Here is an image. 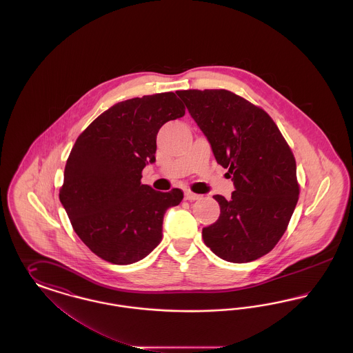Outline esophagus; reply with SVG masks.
<instances>
[{
  "label": "esophagus",
  "mask_w": 353,
  "mask_h": 353,
  "mask_svg": "<svg viewBox=\"0 0 353 353\" xmlns=\"http://www.w3.org/2000/svg\"><path fill=\"white\" fill-rule=\"evenodd\" d=\"M200 197H201L200 194H196V193H193L190 190L185 192V200H188V201H194V200H199Z\"/></svg>",
  "instance_id": "1"
}]
</instances>
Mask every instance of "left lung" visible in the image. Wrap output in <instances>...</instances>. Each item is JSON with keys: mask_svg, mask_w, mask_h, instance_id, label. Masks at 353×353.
I'll return each mask as SVG.
<instances>
[{"mask_svg": "<svg viewBox=\"0 0 353 353\" xmlns=\"http://www.w3.org/2000/svg\"><path fill=\"white\" fill-rule=\"evenodd\" d=\"M177 95L208 137L234 183L232 199L216 194L221 214L202 229L223 261L252 262L285 234L299 200L294 153L269 114L228 90H183Z\"/></svg>", "mask_w": 353, "mask_h": 353, "instance_id": "left-lung-1", "label": "left lung"}]
</instances>
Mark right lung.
Instances as JSON below:
<instances>
[{
	"label": "right lung",
	"mask_w": 353,
	"mask_h": 353,
	"mask_svg": "<svg viewBox=\"0 0 353 353\" xmlns=\"http://www.w3.org/2000/svg\"><path fill=\"white\" fill-rule=\"evenodd\" d=\"M184 115L174 92L145 95L112 105L78 136L59 200L75 233L101 259L130 265L160 243L164 214L184 193L141 184V172L154 161L159 130Z\"/></svg>",
	"instance_id": "1"
}]
</instances>
